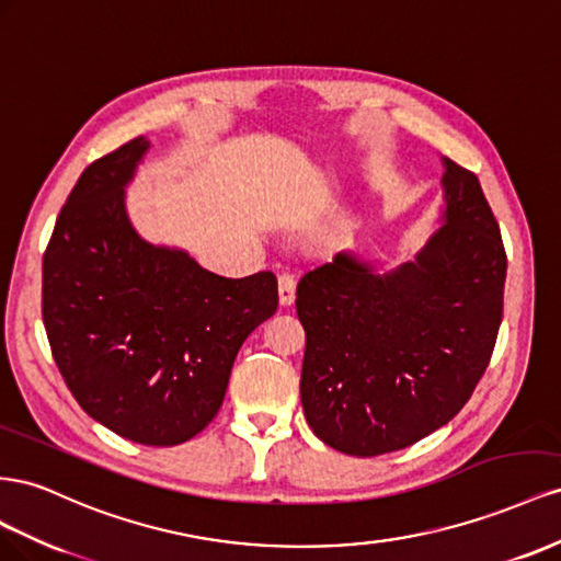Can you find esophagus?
<instances>
[{
  "label": "esophagus",
  "mask_w": 561,
  "mask_h": 561,
  "mask_svg": "<svg viewBox=\"0 0 561 561\" xmlns=\"http://www.w3.org/2000/svg\"><path fill=\"white\" fill-rule=\"evenodd\" d=\"M277 282H279V302L282 306H291L296 298V277L291 272H282Z\"/></svg>",
  "instance_id": "obj_1"
}]
</instances>
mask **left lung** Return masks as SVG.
Here are the masks:
<instances>
[{"mask_svg":"<svg viewBox=\"0 0 561 561\" xmlns=\"http://www.w3.org/2000/svg\"><path fill=\"white\" fill-rule=\"evenodd\" d=\"M444 226L388 275L339 253L302 275L300 402L331 449H407L466 407L493 355L507 255L477 175L444 159Z\"/></svg>","mask_w":561,"mask_h":561,"instance_id":"1","label":"left lung"}]
</instances>
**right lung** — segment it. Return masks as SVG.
Segmentation results:
<instances>
[{"label": "right lung", "mask_w": 561, "mask_h": 561, "mask_svg": "<svg viewBox=\"0 0 561 561\" xmlns=\"http://www.w3.org/2000/svg\"><path fill=\"white\" fill-rule=\"evenodd\" d=\"M150 142L138 136L84 169L42 265V317L68 390L93 421L146 446L209 425L247 335L277 310V279H228L152 247L124 209Z\"/></svg>", "instance_id": "add662e5"}]
</instances>
